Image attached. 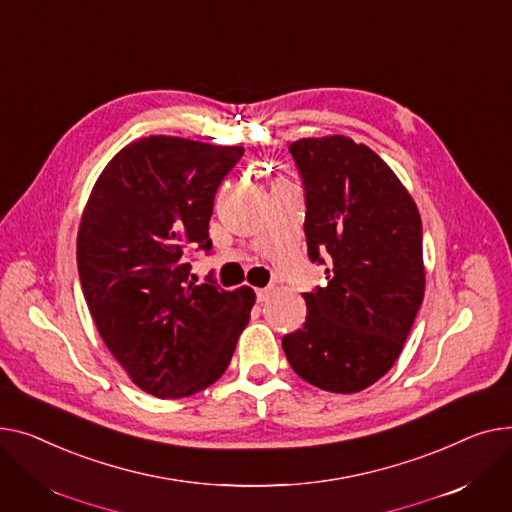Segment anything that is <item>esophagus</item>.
I'll return each instance as SVG.
<instances>
[{"label":"esophagus","mask_w":512,"mask_h":512,"mask_svg":"<svg viewBox=\"0 0 512 512\" xmlns=\"http://www.w3.org/2000/svg\"><path fill=\"white\" fill-rule=\"evenodd\" d=\"M270 293H273V289H268V287H264V289H256V299H258V302L262 304V302H266V299L270 297Z\"/></svg>","instance_id":"34e87169"}]
</instances>
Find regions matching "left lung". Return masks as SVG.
I'll use <instances>...</instances> for the list:
<instances>
[{
    "instance_id": "left-lung-1",
    "label": "left lung",
    "mask_w": 512,
    "mask_h": 512,
    "mask_svg": "<svg viewBox=\"0 0 512 512\" xmlns=\"http://www.w3.org/2000/svg\"><path fill=\"white\" fill-rule=\"evenodd\" d=\"M289 153L304 184L308 256L326 266V285L304 293L306 322L283 351L306 382L359 393L393 368L422 306V219L366 144L302 138Z\"/></svg>"
}]
</instances>
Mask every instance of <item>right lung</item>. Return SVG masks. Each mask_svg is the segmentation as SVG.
<instances>
[{
	"label": "right lung",
	"mask_w": 512,
	"mask_h": 512,
	"mask_svg": "<svg viewBox=\"0 0 512 512\" xmlns=\"http://www.w3.org/2000/svg\"><path fill=\"white\" fill-rule=\"evenodd\" d=\"M244 155L175 136L134 140L109 161L78 229L82 293L132 382L159 399L200 393L227 370L250 320V287L196 283L188 254H210L215 194Z\"/></svg>",
	"instance_id": "obj_1"
}]
</instances>
